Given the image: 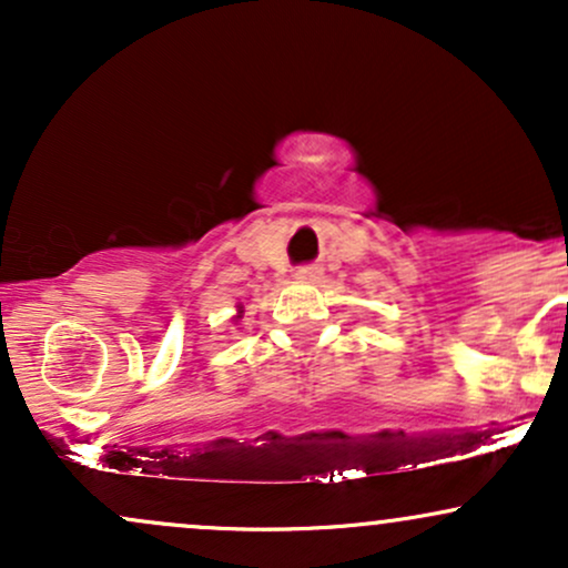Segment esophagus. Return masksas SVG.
<instances>
[{"mask_svg":"<svg viewBox=\"0 0 568 568\" xmlns=\"http://www.w3.org/2000/svg\"><path fill=\"white\" fill-rule=\"evenodd\" d=\"M293 275H296V280H304V283H312V280L321 277V266H312V264L298 266V270L293 272Z\"/></svg>","mask_w":568,"mask_h":568,"instance_id":"34e87169","label":"esophagus"}]
</instances>
